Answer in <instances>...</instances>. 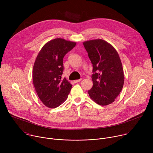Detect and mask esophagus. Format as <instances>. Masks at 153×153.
<instances>
[{
    "instance_id": "34e87169",
    "label": "esophagus",
    "mask_w": 153,
    "mask_h": 153,
    "mask_svg": "<svg viewBox=\"0 0 153 153\" xmlns=\"http://www.w3.org/2000/svg\"><path fill=\"white\" fill-rule=\"evenodd\" d=\"M81 80H82V79H79V80H74V83H78V82H80Z\"/></svg>"
}]
</instances>
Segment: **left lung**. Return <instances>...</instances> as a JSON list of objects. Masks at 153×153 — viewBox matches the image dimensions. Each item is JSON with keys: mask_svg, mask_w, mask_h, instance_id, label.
<instances>
[{"mask_svg": "<svg viewBox=\"0 0 153 153\" xmlns=\"http://www.w3.org/2000/svg\"><path fill=\"white\" fill-rule=\"evenodd\" d=\"M93 64V85L88 93L90 98L99 105L114 102L124 83L122 64L116 49L102 39L83 42Z\"/></svg>", "mask_w": 153, "mask_h": 153, "instance_id": "left-lung-1", "label": "left lung"}]
</instances>
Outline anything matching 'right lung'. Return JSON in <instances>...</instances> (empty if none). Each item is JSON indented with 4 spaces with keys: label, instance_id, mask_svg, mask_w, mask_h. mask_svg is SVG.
I'll return each instance as SVG.
<instances>
[{
    "label": "right lung",
    "instance_id": "1",
    "mask_svg": "<svg viewBox=\"0 0 153 153\" xmlns=\"http://www.w3.org/2000/svg\"><path fill=\"white\" fill-rule=\"evenodd\" d=\"M76 45L64 39L51 40L43 46L34 62L33 82L38 97L46 106L54 108L67 100L72 85L64 78L63 59Z\"/></svg>",
    "mask_w": 153,
    "mask_h": 153
}]
</instances>
